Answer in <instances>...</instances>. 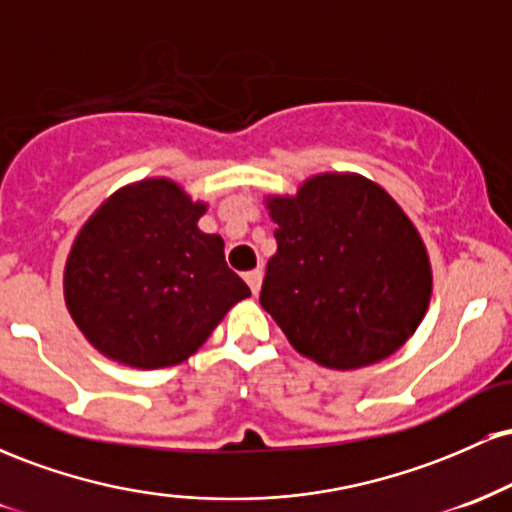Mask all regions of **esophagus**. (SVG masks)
<instances>
[{
	"mask_svg": "<svg viewBox=\"0 0 512 512\" xmlns=\"http://www.w3.org/2000/svg\"><path fill=\"white\" fill-rule=\"evenodd\" d=\"M245 281H248L252 296H257V293H260V286H262V269H252V272L245 274Z\"/></svg>",
	"mask_w": 512,
	"mask_h": 512,
	"instance_id": "1",
	"label": "esophagus"
}]
</instances>
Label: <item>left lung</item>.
Returning <instances> with one entry per match:
<instances>
[{
	"label": "left lung",
	"instance_id": "8db88e82",
	"mask_svg": "<svg viewBox=\"0 0 512 512\" xmlns=\"http://www.w3.org/2000/svg\"><path fill=\"white\" fill-rule=\"evenodd\" d=\"M269 214L260 303L293 349L334 370L395 354L431 298L426 248L395 199L358 175H317Z\"/></svg>",
	"mask_w": 512,
	"mask_h": 512
}]
</instances>
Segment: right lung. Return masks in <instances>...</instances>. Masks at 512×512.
Segmentation results:
<instances>
[{"label":"right lung","mask_w":512,"mask_h":512,"mask_svg":"<svg viewBox=\"0 0 512 512\" xmlns=\"http://www.w3.org/2000/svg\"><path fill=\"white\" fill-rule=\"evenodd\" d=\"M204 204L175 182L144 180L88 219L69 252L64 298L105 356L134 368L182 363L250 296L223 240L197 228Z\"/></svg>","instance_id":"1"}]
</instances>
